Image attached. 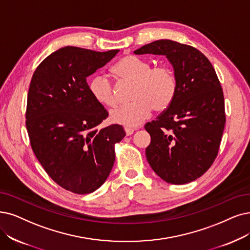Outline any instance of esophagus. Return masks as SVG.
<instances>
[{
  "label": "esophagus",
  "mask_w": 250,
  "mask_h": 250,
  "mask_svg": "<svg viewBox=\"0 0 250 250\" xmlns=\"http://www.w3.org/2000/svg\"><path fill=\"white\" fill-rule=\"evenodd\" d=\"M125 132H126V135H131V134H133V132H134V129L125 127Z\"/></svg>",
  "instance_id": "obj_1"
}]
</instances>
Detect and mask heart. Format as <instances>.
Listing matches in <instances>:
<instances>
[{"mask_svg": "<svg viewBox=\"0 0 250 250\" xmlns=\"http://www.w3.org/2000/svg\"><path fill=\"white\" fill-rule=\"evenodd\" d=\"M120 78L133 82L131 99L111 111L109 118L115 124L137 127L151 115L153 108L161 112L171 104L176 91L173 72L166 66L153 67L151 62L134 55H127L113 66ZM89 91L95 101L105 106L117 103L112 82L104 75H96L89 81Z\"/></svg>", "mask_w": 250, "mask_h": 250, "instance_id": "obj_1", "label": "heart"}]
</instances>
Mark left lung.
<instances>
[{
	"instance_id": "left-lung-1",
	"label": "left lung",
	"mask_w": 250,
	"mask_h": 250,
	"mask_svg": "<svg viewBox=\"0 0 250 250\" xmlns=\"http://www.w3.org/2000/svg\"><path fill=\"white\" fill-rule=\"evenodd\" d=\"M134 53L165 55L176 81L171 104L145 126L151 135L147 162L169 184L191 183L212 165L224 132V93L216 73L199 50L172 40H158Z\"/></svg>"
}]
</instances>
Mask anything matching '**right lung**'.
I'll return each mask as SVG.
<instances>
[{
	"mask_svg": "<svg viewBox=\"0 0 250 250\" xmlns=\"http://www.w3.org/2000/svg\"><path fill=\"white\" fill-rule=\"evenodd\" d=\"M118 52L61 48L39 64L29 85L25 117L33 151L48 175L76 194L102 187L115 162V145L125 136L121 125L97 128L108 113L86 81Z\"/></svg>",
	"mask_w": 250,
	"mask_h": 250,
	"instance_id": "right-lung-1",
	"label": "right lung"
}]
</instances>
